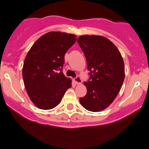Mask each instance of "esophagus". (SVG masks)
Returning <instances> with one entry per match:
<instances>
[{
  "instance_id": "34e87169",
  "label": "esophagus",
  "mask_w": 149,
  "mask_h": 149,
  "mask_svg": "<svg viewBox=\"0 0 149 149\" xmlns=\"http://www.w3.org/2000/svg\"><path fill=\"white\" fill-rule=\"evenodd\" d=\"M74 82L76 83V84H80L82 82V81H81V78H80L79 76H77V77L74 79Z\"/></svg>"
}]
</instances>
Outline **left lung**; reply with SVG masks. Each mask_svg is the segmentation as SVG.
Segmentation results:
<instances>
[{
    "instance_id": "1",
    "label": "left lung",
    "mask_w": 149,
    "mask_h": 149,
    "mask_svg": "<svg viewBox=\"0 0 149 149\" xmlns=\"http://www.w3.org/2000/svg\"><path fill=\"white\" fill-rule=\"evenodd\" d=\"M78 43L86 56L90 80L84 84L87 93L80 103L88 111L98 112L111 104L124 81V62L117 47L106 37L84 35Z\"/></svg>"
}]
</instances>
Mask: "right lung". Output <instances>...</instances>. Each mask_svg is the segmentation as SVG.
Masks as SVG:
<instances>
[{
  "mask_svg": "<svg viewBox=\"0 0 149 149\" xmlns=\"http://www.w3.org/2000/svg\"><path fill=\"white\" fill-rule=\"evenodd\" d=\"M76 41L73 34L48 32L38 39L26 55L23 82L29 98L38 109H54L71 87V79L64 76L62 68L65 53Z\"/></svg>",
  "mask_w": 149,
  "mask_h": 149,
  "instance_id": "obj_1",
  "label": "right lung"
}]
</instances>
